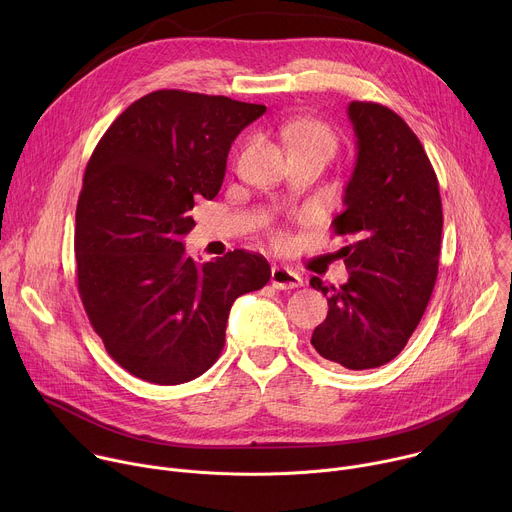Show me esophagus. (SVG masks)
<instances>
[{
	"instance_id": "obj_1",
	"label": "esophagus",
	"mask_w": 512,
	"mask_h": 512,
	"mask_svg": "<svg viewBox=\"0 0 512 512\" xmlns=\"http://www.w3.org/2000/svg\"><path fill=\"white\" fill-rule=\"evenodd\" d=\"M271 283L275 289H296L304 285V277L289 267L275 265L271 269Z\"/></svg>"
}]
</instances>
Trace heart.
<instances>
[{"label":"heart","instance_id":"obj_1","mask_svg":"<svg viewBox=\"0 0 512 512\" xmlns=\"http://www.w3.org/2000/svg\"><path fill=\"white\" fill-rule=\"evenodd\" d=\"M287 141L291 150H320L328 156L336 148V137L318 121H300L291 125L287 129Z\"/></svg>","mask_w":512,"mask_h":512}]
</instances>
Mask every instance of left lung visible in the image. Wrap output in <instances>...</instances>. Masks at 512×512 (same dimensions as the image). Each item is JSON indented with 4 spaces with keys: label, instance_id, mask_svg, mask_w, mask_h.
Wrapping results in <instances>:
<instances>
[{
    "label": "left lung",
    "instance_id": "8db88e82",
    "mask_svg": "<svg viewBox=\"0 0 512 512\" xmlns=\"http://www.w3.org/2000/svg\"><path fill=\"white\" fill-rule=\"evenodd\" d=\"M348 119L356 162L332 229L354 239L340 249L350 277L340 287L310 279L328 296L312 346L338 367L364 371L393 360L417 328L437 279L444 214L423 145L395 111L352 101Z\"/></svg>",
    "mask_w": 512,
    "mask_h": 512
}]
</instances>
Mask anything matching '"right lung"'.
Masks as SVG:
<instances>
[{"mask_svg":"<svg viewBox=\"0 0 512 512\" xmlns=\"http://www.w3.org/2000/svg\"><path fill=\"white\" fill-rule=\"evenodd\" d=\"M265 105L164 89L131 103L87 164L75 255L85 312L113 360L137 379L180 385L225 346L233 302L261 289L271 267L229 251L198 265L182 239L194 200H212L235 137Z\"/></svg>","mask_w":512,"mask_h":512,"instance_id":"1","label":"right lung"}]
</instances>
